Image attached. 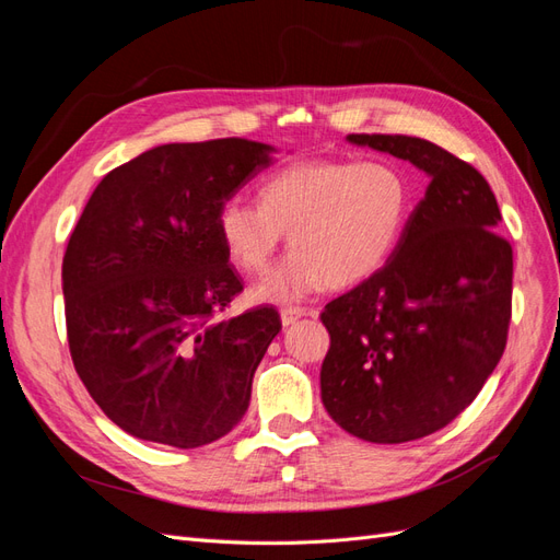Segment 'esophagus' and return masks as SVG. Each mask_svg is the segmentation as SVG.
Masks as SVG:
<instances>
[{
    "mask_svg": "<svg viewBox=\"0 0 560 560\" xmlns=\"http://www.w3.org/2000/svg\"><path fill=\"white\" fill-rule=\"evenodd\" d=\"M303 315H306V311H303V308H282V311H280V319H282L284 327L294 325V322L301 319Z\"/></svg>",
    "mask_w": 560,
    "mask_h": 560,
    "instance_id": "esophagus-1",
    "label": "esophagus"
}]
</instances>
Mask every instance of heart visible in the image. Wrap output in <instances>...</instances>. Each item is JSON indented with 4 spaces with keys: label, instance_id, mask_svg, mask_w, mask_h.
I'll list each match as a JSON object with an SVG mask.
<instances>
[{
    "label": "heart",
    "instance_id": "heart-1",
    "mask_svg": "<svg viewBox=\"0 0 560 560\" xmlns=\"http://www.w3.org/2000/svg\"><path fill=\"white\" fill-rule=\"evenodd\" d=\"M411 214L413 186L395 163L296 161L261 179L259 202L224 200L217 233L245 276H264L290 233V257L254 287L252 299L294 303L327 284L343 290L378 273Z\"/></svg>",
    "mask_w": 560,
    "mask_h": 560
}]
</instances>
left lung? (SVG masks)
Listing matches in <instances>:
<instances>
[{"label":"left lung","instance_id":"obj_1","mask_svg":"<svg viewBox=\"0 0 560 560\" xmlns=\"http://www.w3.org/2000/svg\"><path fill=\"white\" fill-rule=\"evenodd\" d=\"M430 175L378 273L322 311V401L352 436L404 444L446 428L498 366L512 319V245L483 175L409 135H348Z\"/></svg>","mask_w":560,"mask_h":560}]
</instances>
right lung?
Returning <instances> with one entry per match:
<instances>
[{"instance_id": "add662e5", "label": "right lung", "mask_w": 560, "mask_h": 560, "mask_svg": "<svg viewBox=\"0 0 560 560\" xmlns=\"http://www.w3.org/2000/svg\"><path fill=\"white\" fill-rule=\"evenodd\" d=\"M273 147L224 138L161 144L95 186L67 243L62 294L79 378L128 434L206 446L245 416L280 331L276 308L219 319L243 282L217 212Z\"/></svg>"}]
</instances>
